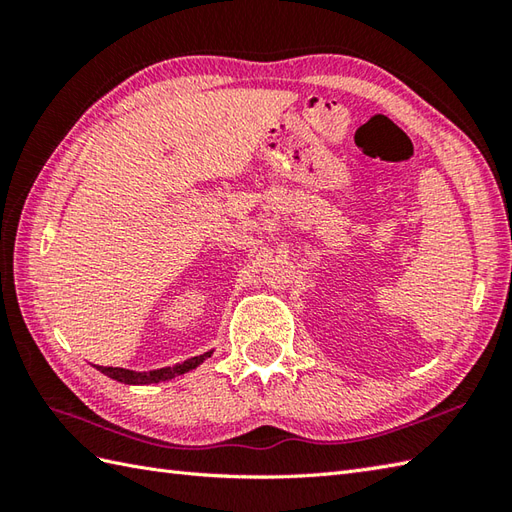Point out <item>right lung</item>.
I'll list each match as a JSON object with an SVG mask.
<instances>
[{
    "label": "right lung",
    "mask_w": 512,
    "mask_h": 512,
    "mask_svg": "<svg viewBox=\"0 0 512 512\" xmlns=\"http://www.w3.org/2000/svg\"><path fill=\"white\" fill-rule=\"evenodd\" d=\"M211 356V352L200 354V356H193L187 358V361L176 363L171 367H162V369H151V372H134V369H123V367H103V365H96L99 372H103L105 376H110L118 383H125V385H151V383H162V380H171L180 374H187L189 369H195L200 363H204L206 358Z\"/></svg>",
    "instance_id": "obj_1"
}]
</instances>
